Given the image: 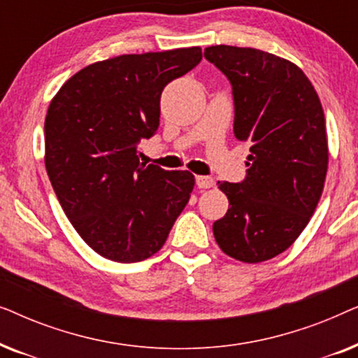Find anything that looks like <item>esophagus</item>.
<instances>
[{
	"label": "esophagus",
	"instance_id": "esophagus-1",
	"mask_svg": "<svg viewBox=\"0 0 358 358\" xmlns=\"http://www.w3.org/2000/svg\"><path fill=\"white\" fill-rule=\"evenodd\" d=\"M195 184H197L199 189H210L215 185V180L212 178H208V176H197V178H195Z\"/></svg>",
	"mask_w": 358,
	"mask_h": 358
}]
</instances>
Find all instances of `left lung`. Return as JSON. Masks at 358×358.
<instances>
[{
    "mask_svg": "<svg viewBox=\"0 0 358 358\" xmlns=\"http://www.w3.org/2000/svg\"><path fill=\"white\" fill-rule=\"evenodd\" d=\"M205 58L233 86L234 136L251 143L243 182H218L229 207L213 223L220 249L257 264L295 243L320 202L329 163L324 112L295 63L251 47L212 45Z\"/></svg>",
    "mask_w": 358,
    "mask_h": 358,
    "instance_id": "1",
    "label": "left lung"
}]
</instances>
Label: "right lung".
Listing matches in <instances>:
<instances>
[{"mask_svg":"<svg viewBox=\"0 0 358 358\" xmlns=\"http://www.w3.org/2000/svg\"><path fill=\"white\" fill-rule=\"evenodd\" d=\"M202 48L96 62L48 106L45 168L63 212L92 251L115 262L159 251L190 199L189 171L140 163L136 145L159 127L164 86L197 66Z\"/></svg>","mask_w":358,"mask_h":358,"instance_id":"1","label":"right lung"}]
</instances>
